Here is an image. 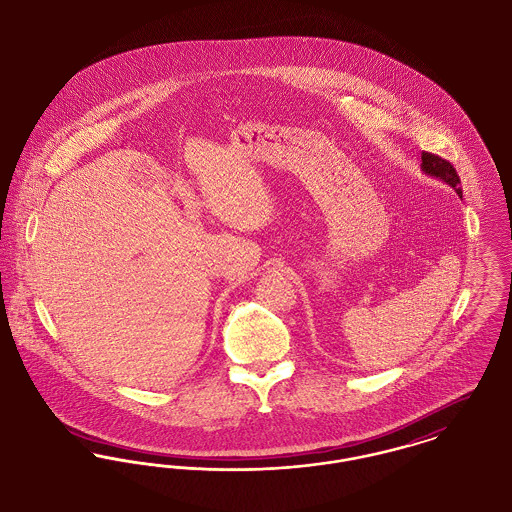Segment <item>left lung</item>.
<instances>
[{
    "label": "left lung",
    "instance_id": "8db88e82",
    "mask_svg": "<svg viewBox=\"0 0 512 512\" xmlns=\"http://www.w3.org/2000/svg\"><path fill=\"white\" fill-rule=\"evenodd\" d=\"M421 159H423L421 171H423L425 175H431L434 179H440L442 183H446L448 187H452V189L458 193V197L462 198L460 177H458V173H456V169H454L452 163H448L446 159L438 158V156H434V154H427V152H423Z\"/></svg>",
    "mask_w": 512,
    "mask_h": 512
}]
</instances>
